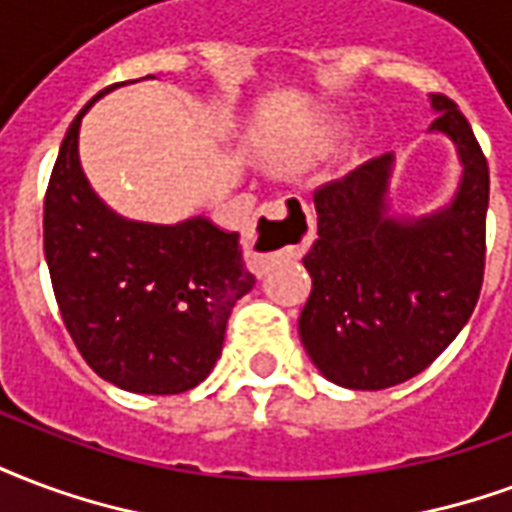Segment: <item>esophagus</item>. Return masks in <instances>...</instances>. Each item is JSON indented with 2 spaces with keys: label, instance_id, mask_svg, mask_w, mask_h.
<instances>
[{
  "label": "esophagus",
  "instance_id": "34e87169",
  "mask_svg": "<svg viewBox=\"0 0 512 512\" xmlns=\"http://www.w3.org/2000/svg\"><path fill=\"white\" fill-rule=\"evenodd\" d=\"M314 238V217L312 208L306 206L304 198L287 195V198L271 200L266 206H260L257 219L246 246L249 252L266 263L276 255H290V252H304Z\"/></svg>",
  "mask_w": 512,
  "mask_h": 512
}]
</instances>
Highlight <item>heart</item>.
<instances>
[{"label": "heart", "mask_w": 512, "mask_h": 512, "mask_svg": "<svg viewBox=\"0 0 512 512\" xmlns=\"http://www.w3.org/2000/svg\"><path fill=\"white\" fill-rule=\"evenodd\" d=\"M336 135H339L336 130L320 132L317 138H309V140H304V143H295V146H290V149H282L279 154H276V160H282V162H304V160H309L312 154H317L320 149H325V146H328V143H331Z\"/></svg>", "instance_id": "obj_1"}]
</instances>
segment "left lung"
<instances>
[{"mask_svg": "<svg viewBox=\"0 0 512 512\" xmlns=\"http://www.w3.org/2000/svg\"><path fill=\"white\" fill-rule=\"evenodd\" d=\"M431 135L453 143L461 179L429 214L391 203L385 154L314 192L312 293L298 333L317 372L350 391L410 380L445 350L478 304L486 263L488 162L456 102L429 94Z\"/></svg>", "mask_w": 512, "mask_h": 512, "instance_id": "8db88e82", "label": "left lung"}]
</instances>
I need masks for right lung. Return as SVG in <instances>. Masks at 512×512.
Here are the masks:
<instances>
[{
	"label": "right lung",
	"mask_w": 512,
	"mask_h": 512,
	"mask_svg": "<svg viewBox=\"0 0 512 512\" xmlns=\"http://www.w3.org/2000/svg\"><path fill=\"white\" fill-rule=\"evenodd\" d=\"M111 89L62 140L45 195V263L64 325L102 380L130 393H184L214 369L227 317L255 274L238 233L203 214L176 225L138 222L94 192L78 135L86 111Z\"/></svg>",
	"instance_id": "obj_1"
}]
</instances>
